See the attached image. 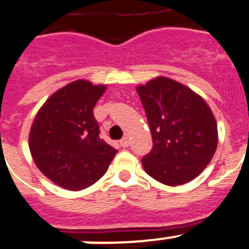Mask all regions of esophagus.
<instances>
[{
  "mask_svg": "<svg viewBox=\"0 0 249 249\" xmlns=\"http://www.w3.org/2000/svg\"><path fill=\"white\" fill-rule=\"evenodd\" d=\"M129 144H130V142H129V138L127 137H124L122 140H120V145H122L123 148H127Z\"/></svg>",
  "mask_w": 249,
  "mask_h": 249,
  "instance_id": "1",
  "label": "esophagus"
}]
</instances>
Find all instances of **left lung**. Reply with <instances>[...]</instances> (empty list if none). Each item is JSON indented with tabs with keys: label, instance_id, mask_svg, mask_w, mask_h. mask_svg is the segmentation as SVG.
I'll return each mask as SVG.
<instances>
[{
	"label": "left lung",
	"instance_id": "obj_1",
	"mask_svg": "<svg viewBox=\"0 0 249 249\" xmlns=\"http://www.w3.org/2000/svg\"><path fill=\"white\" fill-rule=\"evenodd\" d=\"M153 137L142 159L151 178L165 185L193 180L212 160L218 144L217 122L208 104L183 84L155 77L137 88Z\"/></svg>",
	"mask_w": 249,
	"mask_h": 249
}]
</instances>
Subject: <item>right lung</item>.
I'll return each mask as SVG.
<instances>
[{"mask_svg": "<svg viewBox=\"0 0 249 249\" xmlns=\"http://www.w3.org/2000/svg\"><path fill=\"white\" fill-rule=\"evenodd\" d=\"M105 85L76 80L53 92L35 116L29 144L32 159L51 181L69 190L90 187L118 153L100 139L95 104Z\"/></svg>", "mask_w": 249, "mask_h": 249, "instance_id": "1", "label": "right lung"}]
</instances>
